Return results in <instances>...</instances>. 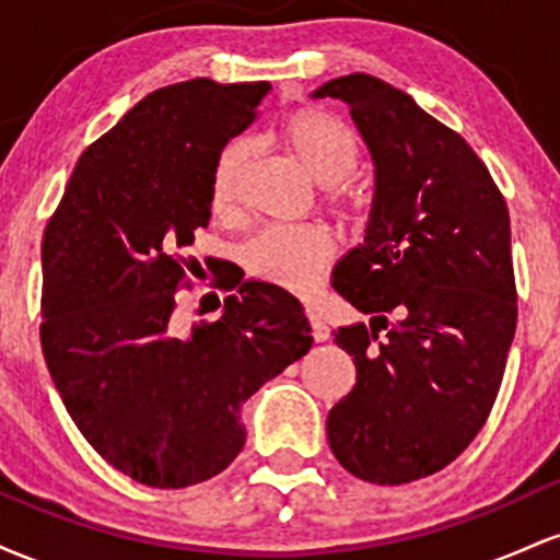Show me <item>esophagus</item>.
Wrapping results in <instances>:
<instances>
[{"instance_id":"34e87169","label":"esophagus","mask_w":560,"mask_h":560,"mask_svg":"<svg viewBox=\"0 0 560 560\" xmlns=\"http://www.w3.org/2000/svg\"><path fill=\"white\" fill-rule=\"evenodd\" d=\"M305 316H307V320H311L313 339H316V342H326L331 331H329V326H326V320L320 318V313H318L313 305H307V307H305Z\"/></svg>"}]
</instances>
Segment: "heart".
<instances>
[{
	"mask_svg": "<svg viewBox=\"0 0 560 560\" xmlns=\"http://www.w3.org/2000/svg\"><path fill=\"white\" fill-rule=\"evenodd\" d=\"M279 139L318 184L331 186L334 205L345 210L361 208V195L355 189L337 186L350 178L361 163V144L345 120L318 107H305L279 126ZM244 158L247 147L242 141L229 144L218 158L210 182V202L218 215H231L236 210V184ZM331 236L320 226H271L247 244L244 260L249 273L258 279L292 292H305L331 258Z\"/></svg>",
	"mask_w": 560,
	"mask_h": 560,
	"instance_id": "heart-1",
	"label": "heart"
}]
</instances>
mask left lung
Instances as JSON below:
<instances>
[{"label":"left lung","mask_w":560,"mask_h":560,"mask_svg":"<svg viewBox=\"0 0 560 560\" xmlns=\"http://www.w3.org/2000/svg\"><path fill=\"white\" fill-rule=\"evenodd\" d=\"M350 107L374 160L363 244L334 289L369 316L339 326L355 387L329 410V447L352 477L408 485L479 434L516 334L511 218L490 171L400 89L365 73L313 92Z\"/></svg>","instance_id":"obj_1"}]
</instances>
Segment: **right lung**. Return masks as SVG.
<instances>
[{
    "label": "right lung",
    "instance_id": "1",
    "mask_svg": "<svg viewBox=\"0 0 560 560\" xmlns=\"http://www.w3.org/2000/svg\"><path fill=\"white\" fill-rule=\"evenodd\" d=\"M268 92L191 79L147 94L79 158L44 231L55 387L89 445L158 490L221 474L244 447L242 405L313 345L300 300L268 281H244L189 334L173 316L218 158Z\"/></svg>",
    "mask_w": 560,
    "mask_h": 560
}]
</instances>
